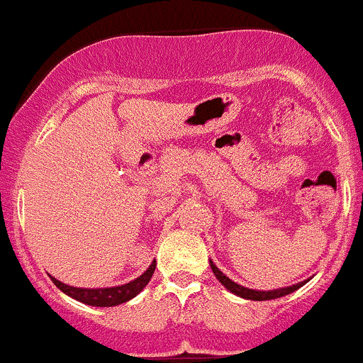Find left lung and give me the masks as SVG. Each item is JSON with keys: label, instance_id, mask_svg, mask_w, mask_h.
Masks as SVG:
<instances>
[{"label": "left lung", "instance_id": "8db88e82", "mask_svg": "<svg viewBox=\"0 0 363 363\" xmlns=\"http://www.w3.org/2000/svg\"><path fill=\"white\" fill-rule=\"evenodd\" d=\"M211 268H212V272H214L216 279H218V281L221 282V284L225 286V288H227L228 291H230V294L238 295V297H241V298H248V301H272V298L284 297V295L294 294L295 290H298L301 286H304L306 282L310 281V279H306V281L297 282V284L286 286V288H277V290L262 291V290H252V288H245V286H241V284H238V282H234V281H232V279H228L227 275L223 274V272L219 270L218 266H216L212 261H211Z\"/></svg>", "mask_w": 363, "mask_h": 363}]
</instances>
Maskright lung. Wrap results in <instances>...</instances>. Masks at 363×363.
I'll list each match as a JSON object with an SVG mask.
<instances>
[{"mask_svg":"<svg viewBox=\"0 0 363 363\" xmlns=\"http://www.w3.org/2000/svg\"><path fill=\"white\" fill-rule=\"evenodd\" d=\"M155 268L156 261H152L147 270H145L140 277H136L135 281H129L121 286H109V288H77V286L65 284V282L52 277V275H50V279H52L53 284L57 286L62 294L75 298V301L82 302V304L97 306V308H111V306L124 304V302L131 301L133 297H136V295L140 294L145 286H147V282L151 281L152 274H155Z\"/></svg>","mask_w":363,"mask_h":363,"instance_id":"right-lung-1","label":"right lung"}]
</instances>
